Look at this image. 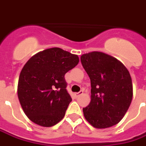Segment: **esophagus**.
<instances>
[{
  "mask_svg": "<svg viewBox=\"0 0 146 146\" xmlns=\"http://www.w3.org/2000/svg\"><path fill=\"white\" fill-rule=\"evenodd\" d=\"M83 93H84V91H83V90H80L79 92H76V93H75V96L77 98V97H79L80 95H82Z\"/></svg>",
  "mask_w": 146,
  "mask_h": 146,
  "instance_id": "1",
  "label": "esophagus"
}]
</instances>
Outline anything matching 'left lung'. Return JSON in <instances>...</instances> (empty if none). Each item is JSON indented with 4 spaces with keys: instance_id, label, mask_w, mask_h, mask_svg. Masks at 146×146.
Wrapping results in <instances>:
<instances>
[{
    "instance_id": "left-lung-1",
    "label": "left lung",
    "mask_w": 146,
    "mask_h": 146,
    "mask_svg": "<svg viewBox=\"0 0 146 146\" xmlns=\"http://www.w3.org/2000/svg\"><path fill=\"white\" fill-rule=\"evenodd\" d=\"M80 61L92 86L91 102L83 108L85 119L96 128L118 123L133 97L129 71L116 58L98 51L83 54Z\"/></svg>"
}]
</instances>
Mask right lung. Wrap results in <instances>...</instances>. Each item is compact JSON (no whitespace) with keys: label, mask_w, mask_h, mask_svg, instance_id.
I'll return each mask as SVG.
<instances>
[{"label":"right lung","mask_w":146,"mask_h":146,"mask_svg":"<svg viewBox=\"0 0 146 146\" xmlns=\"http://www.w3.org/2000/svg\"><path fill=\"white\" fill-rule=\"evenodd\" d=\"M79 58L59 48L40 51L28 60L19 75L18 97L28 118L42 127L55 125L72 101L65 74Z\"/></svg>","instance_id":"1"}]
</instances>
